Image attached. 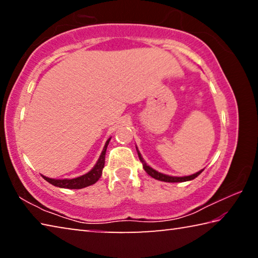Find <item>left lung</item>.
<instances>
[{
    "mask_svg": "<svg viewBox=\"0 0 258 258\" xmlns=\"http://www.w3.org/2000/svg\"><path fill=\"white\" fill-rule=\"evenodd\" d=\"M138 150V149H137ZM138 155H139V158L140 160L142 161V165H143V168H145V171L149 174L150 176H152L154 178H156V180H159V181H164V182H185V181H190V180H194V178L197 177L200 173H202V171L194 174V175H190V176H184V177H176V176H168V175H165V174H161V173H158L157 171H155V169H152L151 167H149L146 163L145 160H143V158L141 157V155H140V152L138 151Z\"/></svg>",
    "mask_w": 258,
    "mask_h": 258,
    "instance_id": "1",
    "label": "left lung"
}]
</instances>
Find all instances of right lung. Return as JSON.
Listing matches in <instances>:
<instances>
[{"label": "right lung", "mask_w": 258, "mask_h": 258, "mask_svg": "<svg viewBox=\"0 0 258 258\" xmlns=\"http://www.w3.org/2000/svg\"><path fill=\"white\" fill-rule=\"evenodd\" d=\"M109 141H110V139H109L106 142V145H104V148L101 152V155H100L98 163L95 164L94 167L91 169L89 173L85 174V175H82L76 178H72V180H54V178H49L45 176L43 177H44L45 181L51 183L52 185L64 187V189H82V187L94 184V183L101 177L102 169L104 167V156H106V150H107Z\"/></svg>", "instance_id": "obj_1"}]
</instances>
